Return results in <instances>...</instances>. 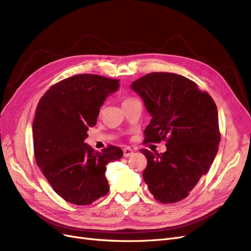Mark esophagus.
Returning <instances> with one entry per match:
<instances>
[{"label": "esophagus", "mask_w": 251, "mask_h": 251, "mask_svg": "<svg viewBox=\"0 0 251 251\" xmlns=\"http://www.w3.org/2000/svg\"><path fill=\"white\" fill-rule=\"evenodd\" d=\"M133 154V150L129 149V148H125L124 149V155L126 158V157H129V155Z\"/></svg>", "instance_id": "34e87169"}]
</instances>
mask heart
<instances>
[{"label": "heart", "mask_w": 251, "mask_h": 251, "mask_svg": "<svg viewBox=\"0 0 251 251\" xmlns=\"http://www.w3.org/2000/svg\"><path fill=\"white\" fill-rule=\"evenodd\" d=\"M135 99H133V98H125L124 100H123V106L124 105H126V102H128V101H132V100H134Z\"/></svg>", "instance_id": "obj_1"}]
</instances>
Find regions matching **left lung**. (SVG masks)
Masks as SVG:
<instances>
[{
	"instance_id": "1",
	"label": "left lung",
	"mask_w": 251,
	"mask_h": 251,
	"mask_svg": "<svg viewBox=\"0 0 251 251\" xmlns=\"http://www.w3.org/2000/svg\"><path fill=\"white\" fill-rule=\"evenodd\" d=\"M151 115L143 144L166 141L158 153L142 149L148 159L142 176L162 203L186 198L209 172L220 142L218 111L210 94L195 82L172 73H151L131 85Z\"/></svg>"
}]
</instances>
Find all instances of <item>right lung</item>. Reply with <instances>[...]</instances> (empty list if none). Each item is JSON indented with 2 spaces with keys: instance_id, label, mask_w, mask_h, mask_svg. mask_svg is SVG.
<instances>
[{
  "instance_id": "1",
  "label": "right lung",
  "mask_w": 251,
  "mask_h": 251,
  "mask_svg": "<svg viewBox=\"0 0 251 251\" xmlns=\"http://www.w3.org/2000/svg\"><path fill=\"white\" fill-rule=\"evenodd\" d=\"M119 80L81 74L54 84L43 94L33 122L34 155L54 191L67 202L88 205L107 195L106 165L123 157L117 146L94 151L84 143L108 94Z\"/></svg>"
}]
</instances>
